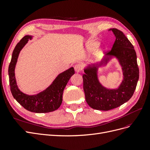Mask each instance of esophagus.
<instances>
[{
  "label": "esophagus",
  "mask_w": 150,
  "mask_h": 150,
  "mask_svg": "<svg viewBox=\"0 0 150 150\" xmlns=\"http://www.w3.org/2000/svg\"><path fill=\"white\" fill-rule=\"evenodd\" d=\"M74 69L76 72H79L80 71H81V70L83 69V66L80 64H78L74 66Z\"/></svg>",
  "instance_id": "esophagus-1"
}]
</instances>
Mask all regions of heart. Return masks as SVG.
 Here are the masks:
<instances>
[{"instance_id":"obj_1","label":"heart","mask_w":150,"mask_h":150,"mask_svg":"<svg viewBox=\"0 0 150 150\" xmlns=\"http://www.w3.org/2000/svg\"><path fill=\"white\" fill-rule=\"evenodd\" d=\"M98 46V43L94 41H89L88 42V47L89 49H94Z\"/></svg>"}]
</instances>
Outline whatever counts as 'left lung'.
<instances>
[{"instance_id": "obj_1", "label": "left lung", "mask_w": 150, "mask_h": 150, "mask_svg": "<svg viewBox=\"0 0 150 150\" xmlns=\"http://www.w3.org/2000/svg\"><path fill=\"white\" fill-rule=\"evenodd\" d=\"M116 40L110 51L102 60L88 65L83 75L86 101L94 110L108 111L120 106L132 97L139 79V68L134 47L121 30L112 28ZM112 57H116L122 66L124 79L116 89H108L99 83L97 71L105 65Z\"/></svg>"}]
</instances>
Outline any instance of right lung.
<instances>
[{
    "label": "right lung",
    "mask_w": 150,
    "mask_h": 150,
    "mask_svg": "<svg viewBox=\"0 0 150 150\" xmlns=\"http://www.w3.org/2000/svg\"><path fill=\"white\" fill-rule=\"evenodd\" d=\"M31 39H33L32 35L24 36L13 51L8 70L11 91L16 100L27 110L38 113L52 112L60 107L63 91L71 77L74 74V67H71L59 74L47 89L37 94L28 95L21 91L16 83L15 67L21 51Z\"/></svg>",
    "instance_id": "add662e5"
}]
</instances>
